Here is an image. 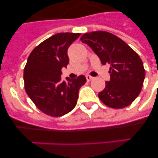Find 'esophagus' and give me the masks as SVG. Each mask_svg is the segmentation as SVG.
<instances>
[{
	"mask_svg": "<svg viewBox=\"0 0 158 158\" xmlns=\"http://www.w3.org/2000/svg\"><path fill=\"white\" fill-rule=\"evenodd\" d=\"M93 79V77L89 76V75H87V76H86V80H87L88 81H92Z\"/></svg>",
	"mask_w": 158,
	"mask_h": 158,
	"instance_id": "34e87169",
	"label": "esophagus"
}]
</instances>
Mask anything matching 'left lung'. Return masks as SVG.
I'll list each match as a JSON object with an SVG mask.
<instances>
[{"instance_id":"8db88e82","label":"left lung","mask_w":158,"mask_h":158,"mask_svg":"<svg viewBox=\"0 0 158 158\" xmlns=\"http://www.w3.org/2000/svg\"><path fill=\"white\" fill-rule=\"evenodd\" d=\"M100 58L101 63L110 64L111 79L99 93V98L107 107H127L140 93L145 79L144 66L139 55L115 35L99 31L81 37Z\"/></svg>"}]
</instances>
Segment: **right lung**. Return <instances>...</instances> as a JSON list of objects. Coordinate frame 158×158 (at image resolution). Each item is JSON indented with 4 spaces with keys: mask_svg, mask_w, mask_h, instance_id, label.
Listing matches in <instances>:
<instances>
[{
    "mask_svg": "<svg viewBox=\"0 0 158 158\" xmlns=\"http://www.w3.org/2000/svg\"><path fill=\"white\" fill-rule=\"evenodd\" d=\"M80 33H58L38 45L23 69L25 91L43 113L60 117L76 106L79 89L86 82L84 75L62 80V68L69 64L67 51Z\"/></svg>",
    "mask_w": 158,
    "mask_h": 158,
    "instance_id": "add662e5",
    "label": "right lung"
}]
</instances>
